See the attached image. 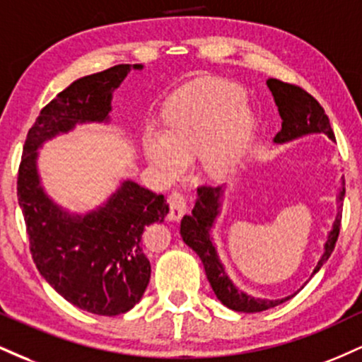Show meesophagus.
Masks as SVG:
<instances>
[{"label":"esophagus","instance_id":"obj_1","mask_svg":"<svg viewBox=\"0 0 362 362\" xmlns=\"http://www.w3.org/2000/svg\"><path fill=\"white\" fill-rule=\"evenodd\" d=\"M168 206H170L168 219L170 221H180L182 216H184L187 211L185 195L180 192H172L168 197Z\"/></svg>","mask_w":362,"mask_h":362}]
</instances>
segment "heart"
Returning a JSON list of instances; mask_svg holds the SVG:
<instances>
[{
  "label": "heart",
  "instance_id": "1",
  "mask_svg": "<svg viewBox=\"0 0 362 362\" xmlns=\"http://www.w3.org/2000/svg\"><path fill=\"white\" fill-rule=\"evenodd\" d=\"M255 115L245 93L226 81H202L182 90L163 111V133L143 136L146 160L165 180H175L200 156L209 173H224L245 155Z\"/></svg>",
  "mask_w": 362,
  "mask_h": 362
}]
</instances>
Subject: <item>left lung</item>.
Segmentation results:
<instances>
[{
  "label": "left lung",
  "mask_w": 362,
  "mask_h": 362,
  "mask_svg": "<svg viewBox=\"0 0 362 362\" xmlns=\"http://www.w3.org/2000/svg\"><path fill=\"white\" fill-rule=\"evenodd\" d=\"M267 84L269 90H272L273 99H275L278 112H280L281 117V129L276 133L273 141L278 143V145H283V143H288L291 139L307 136V134L313 133H324L330 139H334V132L330 128L329 117L325 115L324 107L307 90H303L298 86L286 84V82H281L278 79H268ZM344 194H346V189H344L342 178L341 189H339L337 194V216H335L332 229L329 230L327 241L324 245V255L320 256L319 263L313 268L312 276L327 263V259L330 258L335 247V243H337L339 230H341V209L344 202ZM223 197L224 187H199L197 199H195V206L192 209V216H184V219L180 223L182 239L202 259L207 280L211 283L216 297L221 300L223 305L230 308V310L245 313L268 310V308L280 305V303L295 297L303 286L295 291V293L280 300L256 298L247 295L246 291L239 290L233 283V280L228 276L224 264L221 263L219 255H217V250L211 238V230L214 228L217 216L221 214Z\"/></svg>",
  "instance_id": "left-lung-1"
}]
</instances>
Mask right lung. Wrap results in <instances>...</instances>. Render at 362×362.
<instances>
[{
	"instance_id": "right-lung-1",
	"label": "right lung",
	"mask_w": 362,
	"mask_h": 362,
	"mask_svg": "<svg viewBox=\"0 0 362 362\" xmlns=\"http://www.w3.org/2000/svg\"><path fill=\"white\" fill-rule=\"evenodd\" d=\"M141 69L115 65L57 94L30 128L18 170V204L38 272L67 302L95 315H119L141 300L151 275L141 234L146 226L163 223L168 204L162 194L123 180L103 206L74 214L43 189L38 150L77 124L110 123L112 93Z\"/></svg>"
}]
</instances>
